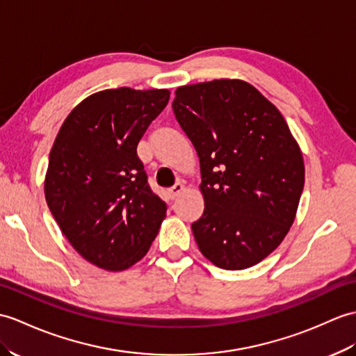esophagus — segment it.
Here are the masks:
<instances>
[{
  "label": "esophagus",
  "instance_id": "1",
  "mask_svg": "<svg viewBox=\"0 0 356 356\" xmlns=\"http://www.w3.org/2000/svg\"><path fill=\"white\" fill-rule=\"evenodd\" d=\"M184 191V185L181 184H176L175 186H171L170 189H168V195H170V198H172V200H175V198Z\"/></svg>",
  "mask_w": 356,
  "mask_h": 356
}]
</instances>
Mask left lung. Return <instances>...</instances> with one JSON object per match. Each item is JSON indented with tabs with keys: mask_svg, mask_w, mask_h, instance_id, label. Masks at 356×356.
<instances>
[{
	"mask_svg": "<svg viewBox=\"0 0 356 356\" xmlns=\"http://www.w3.org/2000/svg\"><path fill=\"white\" fill-rule=\"evenodd\" d=\"M172 111L200 161L204 211L191 225L198 249L220 268L254 266L282 243L303 191L288 124L243 80L177 88Z\"/></svg>",
	"mask_w": 356,
	"mask_h": 356,
	"instance_id": "obj_1",
	"label": "left lung"
}]
</instances>
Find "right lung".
Instances as JSON below:
<instances>
[{
	"label": "right lung",
	"mask_w": 356,
	"mask_h": 356,
	"mask_svg": "<svg viewBox=\"0 0 356 356\" xmlns=\"http://www.w3.org/2000/svg\"><path fill=\"white\" fill-rule=\"evenodd\" d=\"M170 90L107 89L66 117L49 152L45 198L62 234L94 266H134L158 235L167 204L147 181L136 147Z\"/></svg>",
	"instance_id": "add662e5"
}]
</instances>
